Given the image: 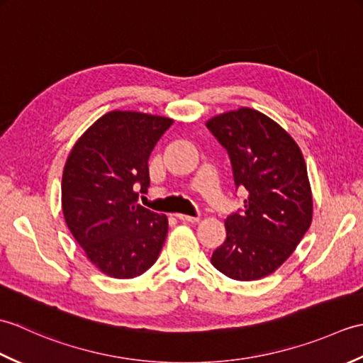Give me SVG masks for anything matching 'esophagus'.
<instances>
[{
  "label": "esophagus",
  "mask_w": 363,
  "mask_h": 363,
  "mask_svg": "<svg viewBox=\"0 0 363 363\" xmlns=\"http://www.w3.org/2000/svg\"><path fill=\"white\" fill-rule=\"evenodd\" d=\"M176 217L182 223H198L199 221V217H190V215H184V213H177Z\"/></svg>",
  "instance_id": "esophagus-1"
}]
</instances>
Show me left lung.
Returning <instances> with one entry per match:
<instances>
[{"label": "left lung", "instance_id": "obj_1", "mask_svg": "<svg viewBox=\"0 0 363 363\" xmlns=\"http://www.w3.org/2000/svg\"><path fill=\"white\" fill-rule=\"evenodd\" d=\"M228 151L234 190L245 189V209L226 218V240L212 265L235 281L276 272L295 251L312 221V195L303 154L267 115L248 107L206 123Z\"/></svg>", "mask_w": 363, "mask_h": 363}]
</instances>
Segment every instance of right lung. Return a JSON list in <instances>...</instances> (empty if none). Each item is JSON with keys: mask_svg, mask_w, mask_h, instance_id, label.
Here are the masks:
<instances>
[{"mask_svg": "<svg viewBox=\"0 0 363 363\" xmlns=\"http://www.w3.org/2000/svg\"><path fill=\"white\" fill-rule=\"evenodd\" d=\"M172 118L113 111L96 120L67 159L62 211L67 226L99 272L140 276L157 260L165 215L138 204L150 187L148 159Z\"/></svg>", "mask_w": 363, "mask_h": 363, "instance_id": "right-lung-1", "label": "right lung"}]
</instances>
